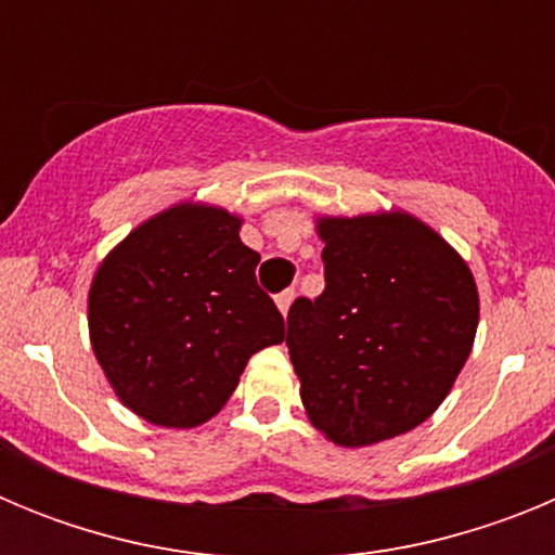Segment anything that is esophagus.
Returning <instances> with one entry per match:
<instances>
[{
  "label": "esophagus",
  "instance_id": "esophagus-1",
  "mask_svg": "<svg viewBox=\"0 0 555 555\" xmlns=\"http://www.w3.org/2000/svg\"><path fill=\"white\" fill-rule=\"evenodd\" d=\"M294 297H297V292H294V288H286V292H281V294H278V297H274V302H278L281 313H288V308H292Z\"/></svg>",
  "mask_w": 555,
  "mask_h": 555
}]
</instances>
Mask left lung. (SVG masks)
Listing matches in <instances>:
<instances>
[{
	"instance_id": "8db88e82",
	"label": "left lung",
	"mask_w": 555,
	"mask_h": 555,
	"mask_svg": "<svg viewBox=\"0 0 555 555\" xmlns=\"http://www.w3.org/2000/svg\"><path fill=\"white\" fill-rule=\"evenodd\" d=\"M325 292L288 308V356L311 423L364 448L425 423L478 327L473 272L405 214L322 219Z\"/></svg>"
}]
</instances>
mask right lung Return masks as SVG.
<instances>
[{"label": "right lung", "instance_id": "add662e5", "mask_svg": "<svg viewBox=\"0 0 555 555\" xmlns=\"http://www.w3.org/2000/svg\"><path fill=\"white\" fill-rule=\"evenodd\" d=\"M222 208L178 205L132 230L88 294L91 345L146 423L194 428L217 414L249 358L283 341V313L255 281L261 255Z\"/></svg>", "mask_w": 555, "mask_h": 555}]
</instances>
